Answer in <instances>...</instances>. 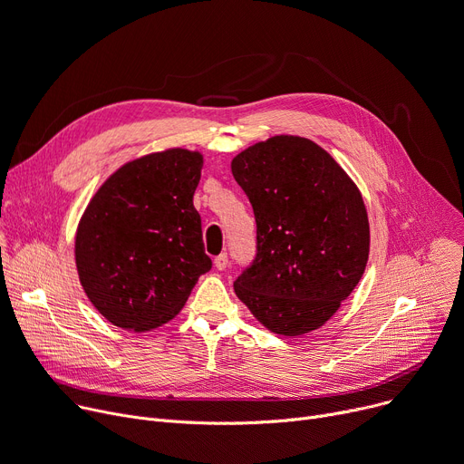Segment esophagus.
<instances>
[{"label":"esophagus","mask_w":464,"mask_h":464,"mask_svg":"<svg viewBox=\"0 0 464 464\" xmlns=\"http://www.w3.org/2000/svg\"><path fill=\"white\" fill-rule=\"evenodd\" d=\"M215 266H217L218 270H226V268L229 266V257H227V254H222V256L215 257Z\"/></svg>","instance_id":"esophagus-1"}]
</instances>
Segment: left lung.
I'll return each mask as SVG.
<instances>
[{"label":"left lung","mask_w":464,"mask_h":464,"mask_svg":"<svg viewBox=\"0 0 464 464\" xmlns=\"http://www.w3.org/2000/svg\"><path fill=\"white\" fill-rule=\"evenodd\" d=\"M257 222V256L233 283L266 329L300 336L322 327L361 281L370 226L353 179L316 142L277 135L231 160Z\"/></svg>","instance_id":"left-lung-1"}]
</instances>
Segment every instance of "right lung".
Listing matches in <instances>:
<instances>
[{
	"label": "right lung",
	"instance_id": "right-lung-1",
	"mask_svg": "<svg viewBox=\"0 0 464 464\" xmlns=\"http://www.w3.org/2000/svg\"><path fill=\"white\" fill-rule=\"evenodd\" d=\"M203 155L168 148L121 164L75 231L82 290L112 325L133 333L170 322L210 270L192 198Z\"/></svg>",
	"mask_w": 464,
	"mask_h": 464
}]
</instances>
